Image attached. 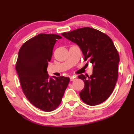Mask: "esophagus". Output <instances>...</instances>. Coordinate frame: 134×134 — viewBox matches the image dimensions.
I'll use <instances>...</instances> for the list:
<instances>
[{
    "mask_svg": "<svg viewBox=\"0 0 134 134\" xmlns=\"http://www.w3.org/2000/svg\"><path fill=\"white\" fill-rule=\"evenodd\" d=\"M75 78H76V76H75V75H71V76L70 77V79L71 81H73L75 79Z\"/></svg>",
    "mask_w": 134,
    "mask_h": 134,
    "instance_id": "1",
    "label": "esophagus"
}]
</instances>
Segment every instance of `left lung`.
Instances as JSON below:
<instances>
[{"label":"left lung","instance_id":"8db88e82","mask_svg":"<svg viewBox=\"0 0 134 134\" xmlns=\"http://www.w3.org/2000/svg\"><path fill=\"white\" fill-rule=\"evenodd\" d=\"M62 35L76 43L82 52L84 60L93 64L91 76L87 78L81 74L78 77L85 83L79 93L80 99L89 105L104 102L113 92L119 75L120 58L113 41L105 34L88 27Z\"/></svg>","mask_w":134,"mask_h":134}]
</instances>
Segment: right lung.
Segmentation results:
<instances>
[{
  "mask_svg": "<svg viewBox=\"0 0 134 134\" xmlns=\"http://www.w3.org/2000/svg\"><path fill=\"white\" fill-rule=\"evenodd\" d=\"M62 37L40 34L25 42L19 50L15 69L22 91L35 107L54 110L60 104L70 82L69 77H49L47 68L51 60L54 46Z\"/></svg>",
  "mask_w": 134,
  "mask_h": 134,
  "instance_id": "1",
  "label": "right lung"
}]
</instances>
